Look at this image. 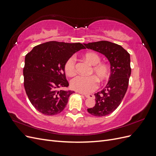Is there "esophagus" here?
<instances>
[{
    "label": "esophagus",
    "mask_w": 156,
    "mask_h": 156,
    "mask_svg": "<svg viewBox=\"0 0 156 156\" xmlns=\"http://www.w3.org/2000/svg\"><path fill=\"white\" fill-rule=\"evenodd\" d=\"M84 95L86 98H93V96H94L92 94H84Z\"/></svg>",
    "instance_id": "esophagus-1"
}]
</instances>
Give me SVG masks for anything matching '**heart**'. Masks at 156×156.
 Here are the masks:
<instances>
[{"mask_svg":"<svg viewBox=\"0 0 156 156\" xmlns=\"http://www.w3.org/2000/svg\"><path fill=\"white\" fill-rule=\"evenodd\" d=\"M83 58L92 66L90 73L95 76H77L71 81L70 86L73 90L79 92L90 93L98 88V79L101 83L107 81L110 77L111 69L108 64L100 62V56L95 52H87L84 53ZM64 71L69 76H73L76 73V60L74 56H71L66 61Z\"/></svg>","mask_w":156,"mask_h":156,"instance_id":"heart-1","label":"heart"}]
</instances>
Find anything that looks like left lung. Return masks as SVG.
Here are the masks:
<instances>
[{
    "label": "left lung",
    "mask_w": 156,
    "mask_h": 156,
    "mask_svg": "<svg viewBox=\"0 0 156 156\" xmlns=\"http://www.w3.org/2000/svg\"><path fill=\"white\" fill-rule=\"evenodd\" d=\"M84 45L87 49L104 55L111 64V75L107 84L101 91L94 94L96 105L87 109L93 116H105L116 109L125 96L131 72L130 55L121 45L108 41Z\"/></svg>",
    "instance_id": "1"
}]
</instances>
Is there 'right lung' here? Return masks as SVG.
<instances>
[{
	"mask_svg": "<svg viewBox=\"0 0 156 156\" xmlns=\"http://www.w3.org/2000/svg\"><path fill=\"white\" fill-rule=\"evenodd\" d=\"M85 49L81 43L56 41L35 46L25 56L23 68L24 87L32 105L45 115L62 112L73 91L58 90L68 87L64 64L76 51Z\"/></svg>",
	"mask_w": 156,
	"mask_h": 156,
	"instance_id": "add662e5",
	"label": "right lung"
}]
</instances>
